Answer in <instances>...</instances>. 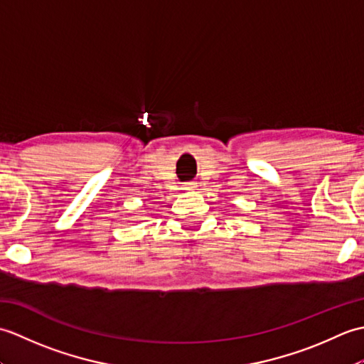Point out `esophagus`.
Wrapping results in <instances>:
<instances>
[{"instance_id":"obj_1","label":"esophagus","mask_w":364,"mask_h":364,"mask_svg":"<svg viewBox=\"0 0 364 364\" xmlns=\"http://www.w3.org/2000/svg\"><path fill=\"white\" fill-rule=\"evenodd\" d=\"M196 188H197V183H194V181L184 184V189H186V191H194Z\"/></svg>"}]
</instances>
